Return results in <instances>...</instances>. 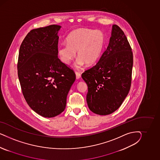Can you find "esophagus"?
Here are the masks:
<instances>
[{"label": "esophagus", "mask_w": 160, "mask_h": 160, "mask_svg": "<svg viewBox=\"0 0 160 160\" xmlns=\"http://www.w3.org/2000/svg\"><path fill=\"white\" fill-rule=\"evenodd\" d=\"M76 78L77 79H79L80 78H81V74L80 73H78V72H76Z\"/></svg>", "instance_id": "obj_1"}]
</instances>
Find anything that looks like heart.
Instances as JSON below:
<instances>
[{"label":"heart","mask_w":160,"mask_h":160,"mask_svg":"<svg viewBox=\"0 0 160 160\" xmlns=\"http://www.w3.org/2000/svg\"><path fill=\"white\" fill-rule=\"evenodd\" d=\"M106 44V38L100 30L79 29L68 35L66 44L58 46V53L60 60L68 64L76 56L78 57L75 65L81 68L84 63L91 66L97 62L102 56Z\"/></svg>","instance_id":"b5f03b06"}]
</instances>
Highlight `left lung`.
<instances>
[{"label": "left lung", "instance_id": "1", "mask_svg": "<svg viewBox=\"0 0 160 160\" xmlns=\"http://www.w3.org/2000/svg\"><path fill=\"white\" fill-rule=\"evenodd\" d=\"M121 28L112 25L108 46L97 64L82 75L87 83L89 109L106 116L120 107L128 95L131 83L133 55Z\"/></svg>", "mask_w": 160, "mask_h": 160}]
</instances>
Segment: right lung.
Returning a JSON list of instances; mask_svg holds the SVG:
<instances>
[{
    "label": "right lung",
    "mask_w": 160,
    "mask_h": 160,
    "mask_svg": "<svg viewBox=\"0 0 160 160\" xmlns=\"http://www.w3.org/2000/svg\"><path fill=\"white\" fill-rule=\"evenodd\" d=\"M59 25L33 29L20 45L18 74L24 98L39 115L51 118L64 110L76 74L58 58Z\"/></svg>",
    "instance_id": "1"
}]
</instances>
